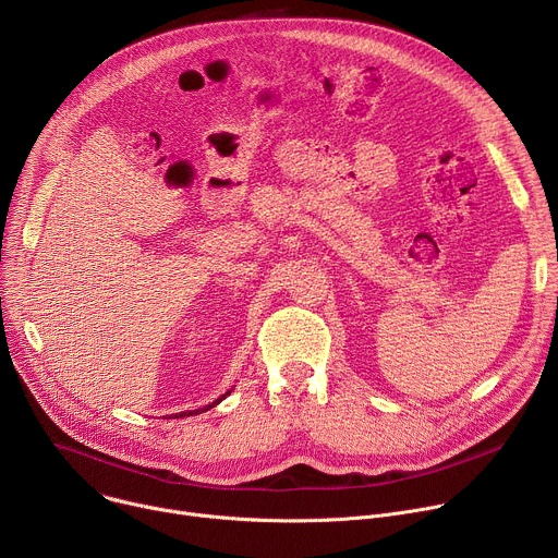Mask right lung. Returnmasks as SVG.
I'll return each mask as SVG.
<instances>
[{
  "mask_svg": "<svg viewBox=\"0 0 558 558\" xmlns=\"http://www.w3.org/2000/svg\"><path fill=\"white\" fill-rule=\"evenodd\" d=\"M231 392V390H229ZM229 392H225V395H229ZM222 395V397H225ZM222 397H218V400L216 402H211V404H207V407H203V409H198V411H185V413H177L174 417H190V415H198V413H203V411H209V409H214L216 404H220L222 402Z\"/></svg>",
  "mask_w": 558,
  "mask_h": 558,
  "instance_id": "add662e5",
  "label": "right lung"
}]
</instances>
